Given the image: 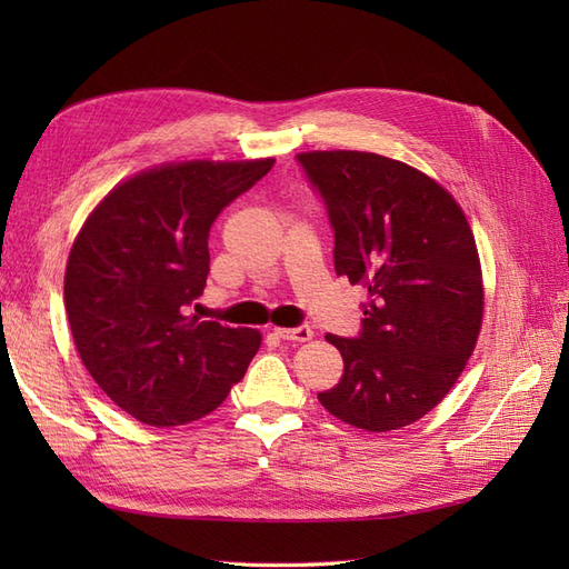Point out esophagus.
<instances>
[{"mask_svg":"<svg viewBox=\"0 0 569 569\" xmlns=\"http://www.w3.org/2000/svg\"><path fill=\"white\" fill-rule=\"evenodd\" d=\"M274 337L280 339H287V341H308L313 337V330L311 327H274Z\"/></svg>","mask_w":569,"mask_h":569,"instance_id":"34e87169","label":"esophagus"}]
</instances>
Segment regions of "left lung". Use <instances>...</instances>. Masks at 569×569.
Masks as SVG:
<instances>
[{
	"label": "left lung",
	"instance_id": "left-lung-1",
	"mask_svg": "<svg viewBox=\"0 0 569 569\" xmlns=\"http://www.w3.org/2000/svg\"><path fill=\"white\" fill-rule=\"evenodd\" d=\"M335 230V270L363 284V330L327 335L343 358L318 401L366 432L427 416L468 366L485 316L470 222L422 170L370 151H301Z\"/></svg>",
	"mask_w": 569,
	"mask_h": 569
}]
</instances>
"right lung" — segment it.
Returning a JSON list of instances; mask_svg holds the SVG:
<instances>
[{"label":"right lung","mask_w":569,"mask_h":569,"mask_svg":"<svg viewBox=\"0 0 569 569\" xmlns=\"http://www.w3.org/2000/svg\"><path fill=\"white\" fill-rule=\"evenodd\" d=\"M274 159L173 161L118 182L68 253V325L99 389L153 427L199 420L228 399L261 332L192 316L218 213Z\"/></svg>","instance_id":"add662e5"}]
</instances>
